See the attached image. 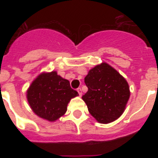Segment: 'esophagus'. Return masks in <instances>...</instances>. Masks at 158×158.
<instances>
[{"instance_id":"esophagus-1","label":"esophagus","mask_w":158,"mask_h":158,"mask_svg":"<svg viewBox=\"0 0 158 158\" xmlns=\"http://www.w3.org/2000/svg\"><path fill=\"white\" fill-rule=\"evenodd\" d=\"M77 92H78V93H79V95L80 97L82 96V90H81V89H80V88H79V89H77Z\"/></svg>"}]
</instances>
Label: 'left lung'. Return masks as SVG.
I'll return each instance as SVG.
<instances>
[{
    "mask_svg": "<svg viewBox=\"0 0 158 158\" xmlns=\"http://www.w3.org/2000/svg\"><path fill=\"white\" fill-rule=\"evenodd\" d=\"M84 83L89 90L82 98L98 122L107 124L122 115L130 98V88L115 69L102 63L89 70Z\"/></svg>",
    "mask_w": 158,
    "mask_h": 158,
    "instance_id": "1",
    "label": "left lung"
}]
</instances>
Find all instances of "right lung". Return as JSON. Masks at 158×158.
<instances>
[{
    "label": "right lung",
    "mask_w": 158,
    "mask_h": 158,
    "mask_svg": "<svg viewBox=\"0 0 158 158\" xmlns=\"http://www.w3.org/2000/svg\"><path fill=\"white\" fill-rule=\"evenodd\" d=\"M78 95L69 82L56 71L40 74L27 92L28 102L33 112L49 121L56 120L64 115L70 99Z\"/></svg>",
    "instance_id": "1"
}]
</instances>
